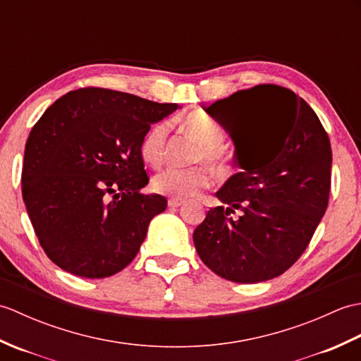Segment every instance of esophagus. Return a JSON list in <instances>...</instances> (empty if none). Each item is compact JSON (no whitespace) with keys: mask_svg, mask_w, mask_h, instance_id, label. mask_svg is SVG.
I'll return each instance as SVG.
<instances>
[{"mask_svg":"<svg viewBox=\"0 0 361 361\" xmlns=\"http://www.w3.org/2000/svg\"><path fill=\"white\" fill-rule=\"evenodd\" d=\"M183 204H185V200H181V198H171V200H169V206H171V208H180Z\"/></svg>","mask_w":361,"mask_h":361,"instance_id":"34e87169","label":"esophagus"}]
</instances>
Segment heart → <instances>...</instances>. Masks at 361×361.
Masks as SVG:
<instances>
[{
  "label": "heart",
  "instance_id": "heart-1",
  "mask_svg": "<svg viewBox=\"0 0 361 361\" xmlns=\"http://www.w3.org/2000/svg\"><path fill=\"white\" fill-rule=\"evenodd\" d=\"M183 126L190 135L200 141V149L197 152V159H206L211 164L221 167L225 163V152L220 147L224 141L220 128L204 113H192L183 121ZM169 126L167 122H158L144 133L140 153L141 158L150 166H158L164 157ZM212 176L206 167H166L158 172L152 180V188L158 194L173 198L194 197L202 189L208 188Z\"/></svg>",
  "mask_w": 361,
  "mask_h": 361
}]
</instances>
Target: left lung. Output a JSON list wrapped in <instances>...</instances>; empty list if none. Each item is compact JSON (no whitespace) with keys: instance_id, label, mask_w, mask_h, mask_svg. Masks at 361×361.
Returning a JSON list of instances; mask_svg holds the SVG:
<instances>
[{"instance_id":"left-lung-1","label":"left lung","mask_w":361,"mask_h":361,"mask_svg":"<svg viewBox=\"0 0 361 361\" xmlns=\"http://www.w3.org/2000/svg\"><path fill=\"white\" fill-rule=\"evenodd\" d=\"M204 111L235 147L234 173L194 231L203 264L239 283L273 279L293 265L323 219L332 149L312 106L278 85L240 90ZM241 211L239 219L228 217Z\"/></svg>"}]
</instances>
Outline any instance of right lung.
Instances as JSON below:
<instances>
[{"label":"right lung","instance_id":"add662e5","mask_svg":"<svg viewBox=\"0 0 361 361\" xmlns=\"http://www.w3.org/2000/svg\"><path fill=\"white\" fill-rule=\"evenodd\" d=\"M180 105L121 91L80 88L57 99L30 130L21 190L34 231L54 264L88 279L132 262L167 200L145 195L140 144Z\"/></svg>","mask_w":361,"mask_h":361}]
</instances>
